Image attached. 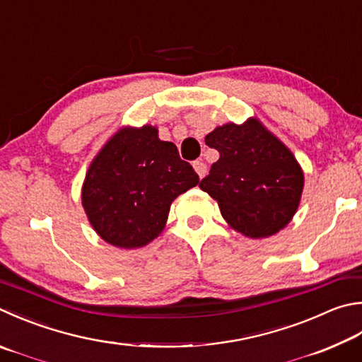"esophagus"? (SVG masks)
<instances>
[{
    "label": "esophagus",
    "mask_w": 362,
    "mask_h": 362,
    "mask_svg": "<svg viewBox=\"0 0 362 362\" xmlns=\"http://www.w3.org/2000/svg\"><path fill=\"white\" fill-rule=\"evenodd\" d=\"M193 168H194V170L196 173H198V175L202 177L206 175V173H207V166H206V163L204 161H201V160H196V161H193Z\"/></svg>",
    "instance_id": "1"
}]
</instances>
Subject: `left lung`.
<instances>
[{"label":"left lung","mask_w":362,"mask_h":362,"mask_svg":"<svg viewBox=\"0 0 362 362\" xmlns=\"http://www.w3.org/2000/svg\"><path fill=\"white\" fill-rule=\"evenodd\" d=\"M206 144L220 158L199 188L218 202L223 218L252 239L285 228L304 187V174L290 150L253 118L240 127L215 128Z\"/></svg>","instance_id":"8db88e82"}]
</instances>
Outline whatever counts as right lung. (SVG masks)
<instances>
[{
  "label": "right lung",
  "mask_w": 362,
  "mask_h": 362,
  "mask_svg": "<svg viewBox=\"0 0 362 362\" xmlns=\"http://www.w3.org/2000/svg\"><path fill=\"white\" fill-rule=\"evenodd\" d=\"M199 183L192 164L153 127L124 128L85 177L82 204L95 231L115 247L147 245L161 233L177 196Z\"/></svg>",
  "instance_id": "obj_1"
}]
</instances>
